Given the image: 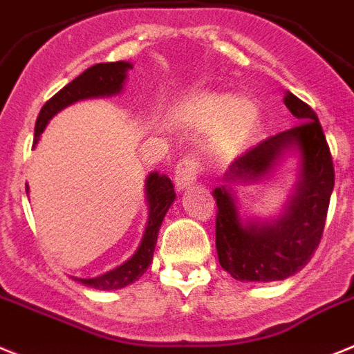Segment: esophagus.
Masks as SVG:
<instances>
[{
	"mask_svg": "<svg viewBox=\"0 0 354 354\" xmlns=\"http://www.w3.org/2000/svg\"><path fill=\"white\" fill-rule=\"evenodd\" d=\"M201 162L195 156L183 157L177 166H175V184L177 188L184 189L189 188L195 180H197L198 174H201Z\"/></svg>",
	"mask_w": 354,
	"mask_h": 354,
	"instance_id": "obj_1",
	"label": "esophagus"
}]
</instances>
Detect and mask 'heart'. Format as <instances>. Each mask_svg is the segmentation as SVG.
Segmentation results:
<instances>
[{"label": "heart", "mask_w": 354, "mask_h": 354, "mask_svg": "<svg viewBox=\"0 0 354 354\" xmlns=\"http://www.w3.org/2000/svg\"><path fill=\"white\" fill-rule=\"evenodd\" d=\"M189 114L201 122H214L218 120L216 127V140L218 143L234 147L245 140L252 127L258 120V109L252 102L245 98H236L229 102L227 96L206 95L189 105Z\"/></svg>", "instance_id": "obj_1"}]
</instances>
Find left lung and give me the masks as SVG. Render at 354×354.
Returning a JSON list of instances; mask_svg holds the SVG:
<instances>
[{"instance_id":"left-lung-1","label":"left lung","mask_w":354,"mask_h":354,"mask_svg":"<svg viewBox=\"0 0 354 354\" xmlns=\"http://www.w3.org/2000/svg\"><path fill=\"white\" fill-rule=\"evenodd\" d=\"M285 105L299 123L270 136L232 161L225 183L258 180L285 150L301 153V180L286 211L274 222H241L227 184L214 188L216 252L223 270L238 281H279L294 276L321 243L335 186L331 152L315 111L286 91Z\"/></svg>"}]
</instances>
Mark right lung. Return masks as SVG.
Returning <instances> with one entry per match:
<instances>
[{
    "label": "right lung",
    "mask_w": 354,
    "mask_h": 354,
    "mask_svg": "<svg viewBox=\"0 0 354 354\" xmlns=\"http://www.w3.org/2000/svg\"><path fill=\"white\" fill-rule=\"evenodd\" d=\"M132 64L118 60V62H102L93 68L86 69L82 75H78L75 80L64 86L57 95L51 96L46 104L42 105L41 113L35 122V134H33V145L39 141V136L46 129L48 122L68 105L75 104L78 100L96 98V96H109L120 93L127 77V69ZM175 201V192L171 180L166 175L153 174L148 175L147 179V202H148V222L145 229L143 240L129 261L120 265L111 272H105L98 277L82 279L75 277V281L82 285L91 286L96 290H118L131 285L136 279H140L147 272L148 265L152 263L153 249H156L157 232L161 227L166 211L170 209L171 202Z\"/></svg>",
    "instance_id": "right-lung-1"
}]
</instances>
